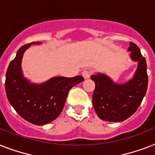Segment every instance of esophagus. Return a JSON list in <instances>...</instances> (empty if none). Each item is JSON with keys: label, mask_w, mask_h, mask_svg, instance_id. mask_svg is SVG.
Returning a JSON list of instances; mask_svg holds the SVG:
<instances>
[{"label": "esophagus", "mask_w": 155, "mask_h": 155, "mask_svg": "<svg viewBox=\"0 0 155 155\" xmlns=\"http://www.w3.org/2000/svg\"><path fill=\"white\" fill-rule=\"evenodd\" d=\"M90 75H91V73L88 70H84L82 72V75L83 77L84 78V79H88L90 77Z\"/></svg>", "instance_id": "34e87169"}]
</instances>
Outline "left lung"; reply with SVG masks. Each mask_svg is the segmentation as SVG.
I'll return each instance as SVG.
<instances>
[{
    "label": "left lung",
    "mask_w": 155,
    "mask_h": 155,
    "mask_svg": "<svg viewBox=\"0 0 155 155\" xmlns=\"http://www.w3.org/2000/svg\"><path fill=\"white\" fill-rule=\"evenodd\" d=\"M128 51H130L131 60L137 63V67L127 82L116 83L103 73L91 75L96 84L92 104L97 116L105 121L120 122L131 117L147 92L148 75L146 58L134 42L130 43Z\"/></svg>",
    "instance_id": "left-lung-1"
}]
</instances>
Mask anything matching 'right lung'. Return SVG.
<instances>
[{"instance_id":"obj_1","label":"right lung","mask_w":155,"mask_h":155,"mask_svg":"<svg viewBox=\"0 0 155 155\" xmlns=\"http://www.w3.org/2000/svg\"><path fill=\"white\" fill-rule=\"evenodd\" d=\"M34 42L18 50L6 71L5 92L8 102L19 115L36 125H43L58 117L63 110L69 90L84 80L77 75L72 78L52 77L42 84L30 82L23 75L21 60L25 51Z\"/></svg>"}]
</instances>
